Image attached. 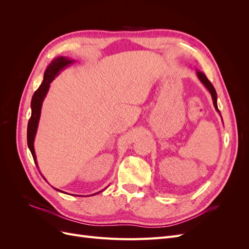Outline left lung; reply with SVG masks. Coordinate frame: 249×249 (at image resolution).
<instances>
[{
	"instance_id": "obj_1",
	"label": "left lung",
	"mask_w": 249,
	"mask_h": 249,
	"mask_svg": "<svg viewBox=\"0 0 249 249\" xmlns=\"http://www.w3.org/2000/svg\"><path fill=\"white\" fill-rule=\"evenodd\" d=\"M196 76H197V78L199 79V81L202 83L203 86H205V87L209 90V92L211 93V96H212L214 107H215L216 111L220 114V111L218 110V106H217V93H216V90H215L214 86L212 85V83H211V82L208 80V78L206 77V74L203 73L202 71H196ZM220 116H221V115H220ZM222 123H223V122H222Z\"/></svg>"
}]
</instances>
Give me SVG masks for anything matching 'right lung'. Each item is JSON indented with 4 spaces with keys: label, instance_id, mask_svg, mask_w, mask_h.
Listing matches in <instances>:
<instances>
[{
    "label": "right lung",
    "instance_id": "right-lung-1",
    "mask_svg": "<svg viewBox=\"0 0 249 249\" xmlns=\"http://www.w3.org/2000/svg\"><path fill=\"white\" fill-rule=\"evenodd\" d=\"M73 62H74V60H71L69 57H63V56L57 57L53 60V61L49 64V66L47 67L46 71H44L43 81L41 83V85L39 86L38 89L36 90L32 96V101H31L32 113H31V117H30L29 123H28L27 141H28L29 149L33 156V159H34V162L36 164L37 168H38V165H37L36 155H35V150H34V140H35V136L37 133V129H38V124H39V119H40V113H41V107H42L43 100L49 91L50 84L53 82V80L55 79L56 76H58L60 71H63L65 67L72 64ZM56 190L59 192H63L61 190H58V189H56ZM100 192H102V191H100ZM100 192H97V193H100ZM97 193H94V194H97ZM94 194H92V195H94Z\"/></svg>",
    "mask_w": 249,
    "mask_h": 249
}]
</instances>
